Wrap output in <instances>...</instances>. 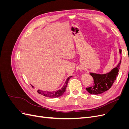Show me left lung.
<instances>
[{
  "mask_svg": "<svg viewBox=\"0 0 129 129\" xmlns=\"http://www.w3.org/2000/svg\"><path fill=\"white\" fill-rule=\"evenodd\" d=\"M119 54L121 56L122 50L119 49ZM121 58L118 64L116 67L113 68L110 72L105 74H97L90 73L93 79V84L91 86L86 88L87 91L92 95H99L106 91L111 88L118 76L120 65L121 64Z\"/></svg>",
  "mask_w": 129,
  "mask_h": 129,
  "instance_id": "1",
  "label": "left lung"
}]
</instances>
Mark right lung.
<instances>
[{"instance_id": "add662e5", "label": "right lung", "mask_w": 129, "mask_h": 129, "mask_svg": "<svg viewBox=\"0 0 129 129\" xmlns=\"http://www.w3.org/2000/svg\"><path fill=\"white\" fill-rule=\"evenodd\" d=\"M72 77V76H69L67 79V80H66L64 85H63V87H62L60 89L58 90H56L55 91H43V90H38L37 91L39 93V94H41L46 97H49V98H57V97L62 96L66 91V89L67 86L68 81L70 79V78ZM32 87L34 88L33 85H32Z\"/></svg>"}]
</instances>
